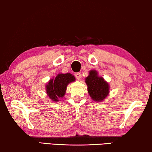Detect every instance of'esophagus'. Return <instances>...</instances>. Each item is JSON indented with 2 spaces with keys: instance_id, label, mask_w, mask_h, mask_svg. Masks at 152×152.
Here are the masks:
<instances>
[{
  "instance_id": "34e87169",
  "label": "esophagus",
  "mask_w": 152,
  "mask_h": 152,
  "mask_svg": "<svg viewBox=\"0 0 152 152\" xmlns=\"http://www.w3.org/2000/svg\"><path fill=\"white\" fill-rule=\"evenodd\" d=\"M75 76L76 79H78V80H80V78H81V74L80 72H78V73H76L75 74Z\"/></svg>"
}]
</instances>
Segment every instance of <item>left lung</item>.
Here are the masks:
<instances>
[{
    "instance_id": "1",
    "label": "left lung",
    "mask_w": 152,
    "mask_h": 152,
    "mask_svg": "<svg viewBox=\"0 0 152 152\" xmlns=\"http://www.w3.org/2000/svg\"><path fill=\"white\" fill-rule=\"evenodd\" d=\"M88 93L93 100L102 102L110 93V85L102 77L98 76L96 70H91L85 78Z\"/></svg>"
}]
</instances>
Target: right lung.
Wrapping results in <instances>:
<instances>
[{"label": "right lung", "instance_id": "1", "mask_svg": "<svg viewBox=\"0 0 152 152\" xmlns=\"http://www.w3.org/2000/svg\"><path fill=\"white\" fill-rule=\"evenodd\" d=\"M75 81V77L72 74H59L55 78H52L46 85V92L53 102H58L66 92L69 83Z\"/></svg>", "mask_w": 152, "mask_h": 152}]
</instances>
